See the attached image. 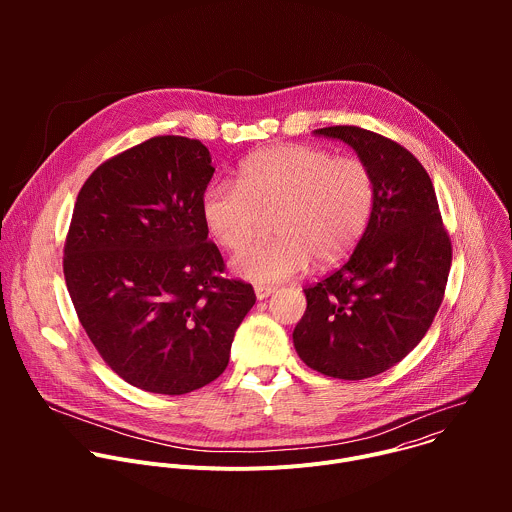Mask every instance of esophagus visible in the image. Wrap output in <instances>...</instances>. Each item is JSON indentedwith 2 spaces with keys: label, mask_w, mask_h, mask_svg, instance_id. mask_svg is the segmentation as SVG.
Masks as SVG:
<instances>
[{
  "label": "esophagus",
  "mask_w": 512,
  "mask_h": 512,
  "mask_svg": "<svg viewBox=\"0 0 512 512\" xmlns=\"http://www.w3.org/2000/svg\"><path fill=\"white\" fill-rule=\"evenodd\" d=\"M275 291V287H271V285H255V296H257V300H265V298H269L271 294Z\"/></svg>",
  "instance_id": "34e87169"
}]
</instances>
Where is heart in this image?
<instances>
[{"instance_id":"heart-1","label":"heart","mask_w":512,"mask_h":512,"mask_svg":"<svg viewBox=\"0 0 512 512\" xmlns=\"http://www.w3.org/2000/svg\"><path fill=\"white\" fill-rule=\"evenodd\" d=\"M375 204L371 168L354 156H334L314 145H269L239 168V182L212 180L200 198L210 237L227 251L252 238L263 213L274 212L269 240L243 249L233 271L257 285L294 277L314 259L344 257L369 225Z\"/></svg>"}]
</instances>
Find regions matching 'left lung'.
<instances>
[{
	"mask_svg": "<svg viewBox=\"0 0 512 512\" xmlns=\"http://www.w3.org/2000/svg\"><path fill=\"white\" fill-rule=\"evenodd\" d=\"M314 133L348 143L371 168L375 204L350 259L306 285L294 346L310 369L360 381L395 367L429 330L444 300L452 241L429 174L401 143L356 125Z\"/></svg>",
	"mask_w": 512,
	"mask_h": 512,
	"instance_id": "obj_1",
	"label": "left lung"
}]
</instances>
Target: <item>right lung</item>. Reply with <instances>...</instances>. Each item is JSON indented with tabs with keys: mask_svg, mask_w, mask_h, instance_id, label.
I'll return each instance as SVG.
<instances>
[{
	"mask_svg": "<svg viewBox=\"0 0 512 512\" xmlns=\"http://www.w3.org/2000/svg\"><path fill=\"white\" fill-rule=\"evenodd\" d=\"M212 174L198 139L156 135L103 162L72 210L62 257L72 306L137 389L184 395L221 377L255 304L208 241L200 198Z\"/></svg>",
	"mask_w": 512,
	"mask_h": 512,
	"instance_id": "add662e5",
	"label": "right lung"
}]
</instances>
